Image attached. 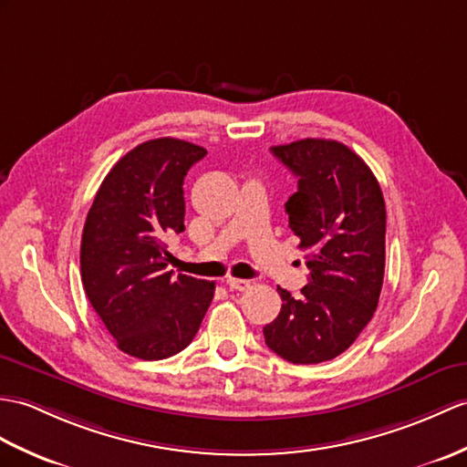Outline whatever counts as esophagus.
Returning a JSON list of instances; mask_svg holds the SVG:
<instances>
[{
	"label": "esophagus",
	"instance_id": "obj_1",
	"mask_svg": "<svg viewBox=\"0 0 467 467\" xmlns=\"http://www.w3.org/2000/svg\"><path fill=\"white\" fill-rule=\"evenodd\" d=\"M226 286H229L231 290H248L251 288V283L248 280H243V278H226Z\"/></svg>",
	"mask_w": 467,
	"mask_h": 467
}]
</instances>
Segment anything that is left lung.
I'll list each match as a JSON object with an SVG mask.
<instances>
[{"instance_id": "1", "label": "left lung", "mask_w": 467, "mask_h": 467, "mask_svg": "<svg viewBox=\"0 0 467 467\" xmlns=\"http://www.w3.org/2000/svg\"><path fill=\"white\" fill-rule=\"evenodd\" d=\"M298 177L285 204L290 231L308 251V285L263 328L266 346L292 364H318L348 350L372 320L384 283L386 204L370 167L344 143L302 139L270 147Z\"/></svg>"}]
</instances>
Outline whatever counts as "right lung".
<instances>
[{
	"instance_id": "1",
	"label": "right lung",
	"mask_w": 467,
	"mask_h": 467,
	"mask_svg": "<svg viewBox=\"0 0 467 467\" xmlns=\"http://www.w3.org/2000/svg\"><path fill=\"white\" fill-rule=\"evenodd\" d=\"M207 155L161 137L129 150L101 182L81 236V280L117 348L162 360L192 342L214 283L167 270V241L184 231L182 181Z\"/></svg>"
}]
</instances>
